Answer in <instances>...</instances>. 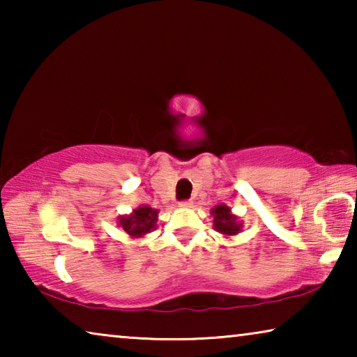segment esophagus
Wrapping results in <instances>:
<instances>
[{"instance_id":"obj_1","label":"esophagus","mask_w":357,"mask_h":357,"mask_svg":"<svg viewBox=\"0 0 357 357\" xmlns=\"http://www.w3.org/2000/svg\"><path fill=\"white\" fill-rule=\"evenodd\" d=\"M179 206L181 208H190L192 206V202L190 200H184V202L179 203Z\"/></svg>"}]
</instances>
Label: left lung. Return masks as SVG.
Listing matches in <instances>:
<instances>
[{"instance_id": "left-lung-1", "label": "left lung", "mask_w": 357, "mask_h": 357, "mask_svg": "<svg viewBox=\"0 0 357 357\" xmlns=\"http://www.w3.org/2000/svg\"><path fill=\"white\" fill-rule=\"evenodd\" d=\"M211 214L214 217V229L223 234V236H234L243 228V223L238 220L236 215L231 214V209L227 204L215 206L211 211Z\"/></svg>"}]
</instances>
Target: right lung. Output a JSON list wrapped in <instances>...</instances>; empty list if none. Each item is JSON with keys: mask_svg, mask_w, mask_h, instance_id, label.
Masks as SVG:
<instances>
[{"mask_svg": "<svg viewBox=\"0 0 357 357\" xmlns=\"http://www.w3.org/2000/svg\"><path fill=\"white\" fill-rule=\"evenodd\" d=\"M157 213L159 211L149 206H140L134 209L129 215H121L118 219L119 227L129 234L130 238H143L155 228Z\"/></svg>", "mask_w": 357, "mask_h": 357, "instance_id": "right-lung-1", "label": "right lung"}]
</instances>
